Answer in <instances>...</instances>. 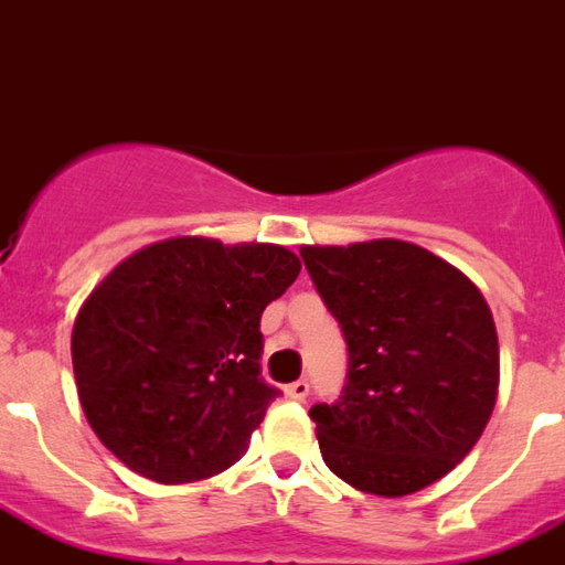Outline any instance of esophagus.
I'll return each instance as SVG.
<instances>
[{"label":"esophagus","mask_w":565,"mask_h":565,"mask_svg":"<svg viewBox=\"0 0 565 565\" xmlns=\"http://www.w3.org/2000/svg\"><path fill=\"white\" fill-rule=\"evenodd\" d=\"M284 392H287V398L305 401L308 398V392H311V386H308V380H296V383H290Z\"/></svg>","instance_id":"34e87169"}]
</instances>
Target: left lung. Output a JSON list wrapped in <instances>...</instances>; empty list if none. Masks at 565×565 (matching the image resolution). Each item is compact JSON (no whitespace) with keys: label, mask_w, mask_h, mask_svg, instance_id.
<instances>
[{"label":"left lung","mask_w":565,"mask_h":565,"mask_svg":"<svg viewBox=\"0 0 565 565\" xmlns=\"http://www.w3.org/2000/svg\"><path fill=\"white\" fill-rule=\"evenodd\" d=\"M299 254L350 353L344 395L311 407L326 467L365 494H416L467 458L494 413L491 308L461 269L413 242Z\"/></svg>","instance_id":"left-lung-1"}]
</instances>
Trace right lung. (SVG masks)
I'll use <instances>...</instances> for the list:
<instances>
[{"instance_id":"obj_1","label":"right lung","mask_w":565,"mask_h":565,"mask_svg":"<svg viewBox=\"0 0 565 565\" xmlns=\"http://www.w3.org/2000/svg\"><path fill=\"white\" fill-rule=\"evenodd\" d=\"M302 263L269 242L177 236L134 250L81 305L71 359L92 431L164 484L239 461L281 392L260 377V315Z\"/></svg>"}]
</instances>
